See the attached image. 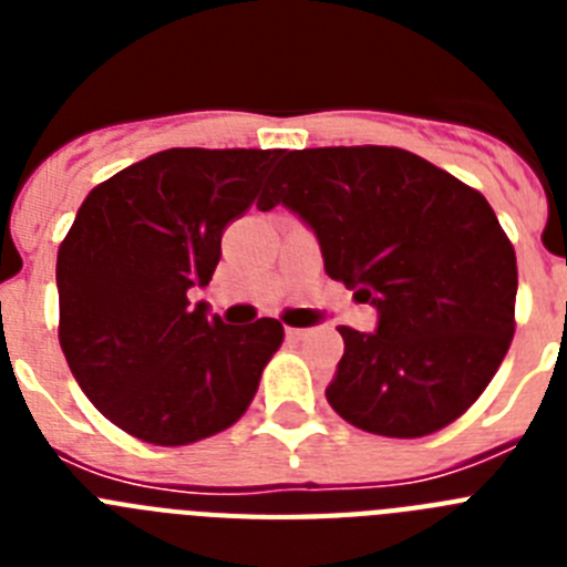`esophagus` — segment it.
I'll list each match as a JSON object with an SVG mask.
<instances>
[{
  "label": "esophagus",
  "mask_w": 567,
  "mask_h": 567,
  "mask_svg": "<svg viewBox=\"0 0 567 567\" xmlns=\"http://www.w3.org/2000/svg\"><path fill=\"white\" fill-rule=\"evenodd\" d=\"M309 334V329H287L289 340H303Z\"/></svg>",
  "instance_id": "34e87169"
}]
</instances>
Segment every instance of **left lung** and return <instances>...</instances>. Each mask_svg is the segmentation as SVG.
<instances>
[{
    "label": "left lung",
    "instance_id": "left-lung-1",
    "mask_svg": "<svg viewBox=\"0 0 567 567\" xmlns=\"http://www.w3.org/2000/svg\"><path fill=\"white\" fill-rule=\"evenodd\" d=\"M280 155L258 209L298 213L329 278L378 309V332L338 327L329 405L380 437L440 432L485 392L517 327V255L497 215L409 150Z\"/></svg>",
    "mask_w": 567,
    "mask_h": 567
}]
</instances>
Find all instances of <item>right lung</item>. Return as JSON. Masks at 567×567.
Returning a JSON list of instances; mask_svg holds the SVG:
<instances>
[{"label": "right lung", "instance_id": "1", "mask_svg": "<svg viewBox=\"0 0 567 567\" xmlns=\"http://www.w3.org/2000/svg\"><path fill=\"white\" fill-rule=\"evenodd\" d=\"M284 150L173 147L90 189L56 258L59 343L87 400L122 432L187 445L247 412L284 327H229L207 287L229 221Z\"/></svg>", "mask_w": 567, "mask_h": 567}]
</instances>
